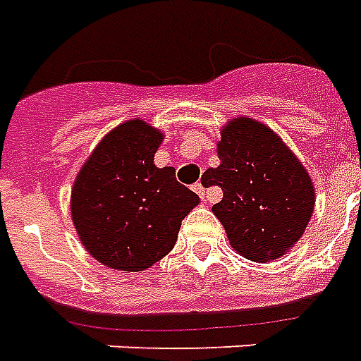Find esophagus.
I'll return each mask as SVG.
<instances>
[{"label": "esophagus", "instance_id": "esophagus-1", "mask_svg": "<svg viewBox=\"0 0 361 361\" xmlns=\"http://www.w3.org/2000/svg\"><path fill=\"white\" fill-rule=\"evenodd\" d=\"M193 191L197 195H199V197H201V199H204V188H202V183H195L193 185Z\"/></svg>", "mask_w": 361, "mask_h": 361}]
</instances>
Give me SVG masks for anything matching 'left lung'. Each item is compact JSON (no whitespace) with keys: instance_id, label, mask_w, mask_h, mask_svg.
Returning a JSON list of instances; mask_svg holds the SVG:
<instances>
[{"instance_id":"obj_1","label":"left lung","mask_w":361,"mask_h":361,"mask_svg":"<svg viewBox=\"0 0 361 361\" xmlns=\"http://www.w3.org/2000/svg\"><path fill=\"white\" fill-rule=\"evenodd\" d=\"M218 159L207 181L224 191L212 212L233 250L260 264L281 258L300 241L316 204L302 162L274 130L247 116L224 126Z\"/></svg>"}]
</instances>
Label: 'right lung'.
Returning a JSON list of instances; mask_svg holds the SVG:
<instances>
[{"instance_id": "obj_1", "label": "right lung", "mask_w": 361, "mask_h": 361, "mask_svg": "<svg viewBox=\"0 0 361 361\" xmlns=\"http://www.w3.org/2000/svg\"><path fill=\"white\" fill-rule=\"evenodd\" d=\"M162 132L133 118L106 133L80 168L72 224L85 250L106 268L143 271L170 252L199 195L154 166Z\"/></svg>"}]
</instances>
